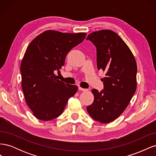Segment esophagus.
<instances>
[{
    "mask_svg": "<svg viewBox=\"0 0 156 156\" xmlns=\"http://www.w3.org/2000/svg\"><path fill=\"white\" fill-rule=\"evenodd\" d=\"M79 90H81V91H83V92H85V91H87V89H85V88H81V87H79Z\"/></svg>",
    "mask_w": 156,
    "mask_h": 156,
    "instance_id": "esophagus-1",
    "label": "esophagus"
}]
</instances>
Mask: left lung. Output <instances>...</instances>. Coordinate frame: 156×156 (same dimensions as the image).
I'll list each match as a JSON object with an SVG mask.
<instances>
[{
  "mask_svg": "<svg viewBox=\"0 0 156 156\" xmlns=\"http://www.w3.org/2000/svg\"><path fill=\"white\" fill-rule=\"evenodd\" d=\"M87 40L96 48L98 69L106 72L103 90H92L94 100L87 109L94 120L109 123L124 111L136 91V63L129 47L112 30L94 32Z\"/></svg>",
  "mask_w": 156,
  "mask_h": 156,
  "instance_id": "left-lung-1",
  "label": "left lung"
}]
</instances>
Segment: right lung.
<instances>
[{"label":"right lung","mask_w":156,"mask_h":156,"mask_svg":"<svg viewBox=\"0 0 156 156\" xmlns=\"http://www.w3.org/2000/svg\"><path fill=\"white\" fill-rule=\"evenodd\" d=\"M84 32L46 30L28 46L21 63V86L27 104L37 119L48 121L64 111L77 87L57 79L68 52L84 40Z\"/></svg>","instance_id":"right-lung-1"}]
</instances>
